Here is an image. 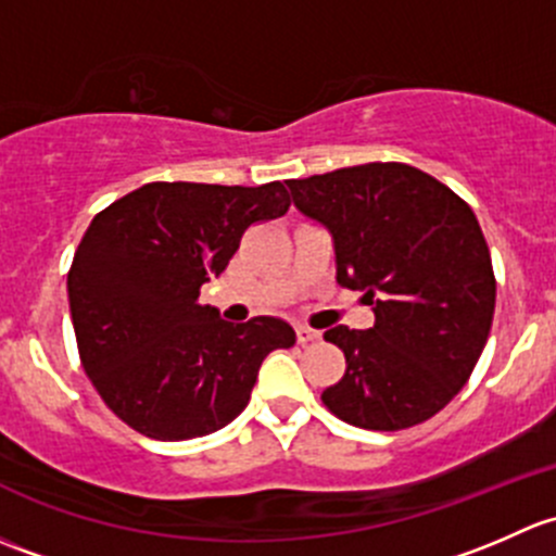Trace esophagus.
<instances>
[{"instance_id": "obj_1", "label": "esophagus", "mask_w": 556, "mask_h": 556, "mask_svg": "<svg viewBox=\"0 0 556 556\" xmlns=\"http://www.w3.org/2000/svg\"><path fill=\"white\" fill-rule=\"evenodd\" d=\"M318 331L311 329V326H296V342L300 345H307V342H316L318 340Z\"/></svg>"}]
</instances>
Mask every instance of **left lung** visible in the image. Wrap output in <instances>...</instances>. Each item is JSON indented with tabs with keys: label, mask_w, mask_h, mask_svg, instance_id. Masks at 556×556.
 <instances>
[{
	"label": "left lung",
	"mask_w": 556,
	"mask_h": 556,
	"mask_svg": "<svg viewBox=\"0 0 556 556\" xmlns=\"http://www.w3.org/2000/svg\"><path fill=\"white\" fill-rule=\"evenodd\" d=\"M334 238L337 283L364 291L366 331L334 326L345 375L320 393L366 431H402L444 409L471 377L495 313V273L471 205L406 163H366L286 181Z\"/></svg>",
	"instance_id": "obj_1"
}]
</instances>
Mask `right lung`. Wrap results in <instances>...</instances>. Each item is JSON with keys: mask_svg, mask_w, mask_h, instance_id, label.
Segmentation results:
<instances>
[{"mask_svg": "<svg viewBox=\"0 0 556 556\" xmlns=\"http://www.w3.org/2000/svg\"><path fill=\"white\" fill-rule=\"evenodd\" d=\"M289 205L280 181H152L93 216L68 270V311L85 375L125 426L160 442L219 431L245 409L267 353L294 345L286 320L230 324L198 302L243 232Z\"/></svg>", "mask_w": 556, "mask_h": 556, "instance_id": "add662e5", "label": "right lung"}]
</instances>
